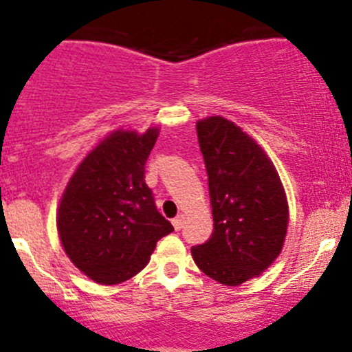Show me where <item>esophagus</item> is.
I'll list each match as a JSON object with an SVG mask.
<instances>
[{"label":"esophagus","mask_w":352,"mask_h":352,"mask_svg":"<svg viewBox=\"0 0 352 352\" xmlns=\"http://www.w3.org/2000/svg\"><path fill=\"white\" fill-rule=\"evenodd\" d=\"M184 221H186V218H184V214H179V216H177V218H173V219H172L173 228L180 230V228H182V226H184Z\"/></svg>","instance_id":"34e87169"}]
</instances>
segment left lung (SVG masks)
Masks as SVG:
<instances>
[{
    "label": "left lung",
    "instance_id": "obj_1",
    "mask_svg": "<svg viewBox=\"0 0 352 352\" xmlns=\"http://www.w3.org/2000/svg\"><path fill=\"white\" fill-rule=\"evenodd\" d=\"M196 127L214 228L208 242L190 252L206 276L239 286L257 278L281 254L286 194L271 160L239 126L214 116Z\"/></svg>",
    "mask_w": 352,
    "mask_h": 352
}]
</instances>
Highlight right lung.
<instances>
[{"label": "right lung", "instance_id": "add662e5", "mask_svg": "<svg viewBox=\"0 0 352 352\" xmlns=\"http://www.w3.org/2000/svg\"><path fill=\"white\" fill-rule=\"evenodd\" d=\"M158 129L116 131L81 162L58 211L67 257L100 285H119L141 271L156 242L173 232L144 182Z\"/></svg>", "mask_w": 352, "mask_h": 352}]
</instances>
